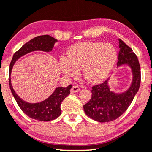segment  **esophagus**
<instances>
[{"label": "esophagus", "instance_id": "34e87169", "mask_svg": "<svg viewBox=\"0 0 152 152\" xmlns=\"http://www.w3.org/2000/svg\"><path fill=\"white\" fill-rule=\"evenodd\" d=\"M80 90V88L79 87H78V86H73L72 88V89H71V93L73 94V93H77Z\"/></svg>", "mask_w": 152, "mask_h": 152}]
</instances>
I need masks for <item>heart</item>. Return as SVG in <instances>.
<instances>
[{"mask_svg": "<svg viewBox=\"0 0 152 152\" xmlns=\"http://www.w3.org/2000/svg\"><path fill=\"white\" fill-rule=\"evenodd\" d=\"M117 59V51L111 44L84 42L70 47L67 57L62 56L59 59V66L64 77H77L82 69L85 79L95 84L110 75Z\"/></svg>", "mask_w": 152, "mask_h": 152, "instance_id": "1", "label": "heart"}]
</instances>
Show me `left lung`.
Returning <instances> with one entry per match:
<instances>
[{"label": "left lung", "mask_w": 152, "mask_h": 152, "mask_svg": "<svg viewBox=\"0 0 152 152\" xmlns=\"http://www.w3.org/2000/svg\"><path fill=\"white\" fill-rule=\"evenodd\" d=\"M119 53L117 67L127 65L132 72L130 87L122 93H114L109 86L110 78L92 89L90 100L83 105L86 114L100 123L109 122L118 118L127 110L140 86L141 73L137 57L129 46L118 39Z\"/></svg>", "instance_id": "left-lung-1"}]
</instances>
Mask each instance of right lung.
I'll return each instance as SVG.
<instances>
[{
  "label": "right lung",
  "instance_id": "obj_1",
  "mask_svg": "<svg viewBox=\"0 0 152 152\" xmlns=\"http://www.w3.org/2000/svg\"><path fill=\"white\" fill-rule=\"evenodd\" d=\"M57 40L48 35L40 36L33 38L28 43H25L21 48L13 55L12 61L10 64L9 84L13 97L17 104L25 114L30 118L41 121H49L54 120L62 114L61 104L62 101L70 94V89L72 85L66 88L57 87L50 96L45 100L37 103H29L21 99L13 89L11 83V73L15 62L26 54L34 51H43L49 53L53 50L54 45Z\"/></svg>",
  "mask_w": 152,
  "mask_h": 152
}]
</instances>
